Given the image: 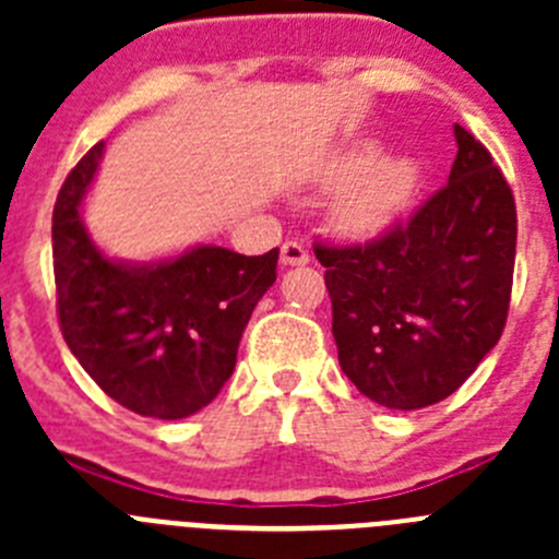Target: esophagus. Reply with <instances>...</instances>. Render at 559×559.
<instances>
[{
    "mask_svg": "<svg viewBox=\"0 0 559 559\" xmlns=\"http://www.w3.org/2000/svg\"><path fill=\"white\" fill-rule=\"evenodd\" d=\"M280 260H283V265H305L310 260V254L302 243L288 240V243H283V249H280Z\"/></svg>",
    "mask_w": 559,
    "mask_h": 559,
    "instance_id": "34e87169",
    "label": "esophagus"
}]
</instances>
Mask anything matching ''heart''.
<instances>
[{
    "label": "heart",
    "mask_w": 559,
    "mask_h": 559,
    "mask_svg": "<svg viewBox=\"0 0 559 559\" xmlns=\"http://www.w3.org/2000/svg\"><path fill=\"white\" fill-rule=\"evenodd\" d=\"M374 145H364L335 167L341 179L358 176L335 204V224L347 235H374L392 224L419 185V170L412 159L394 156L374 162Z\"/></svg>",
    "instance_id": "obj_1"
}]
</instances>
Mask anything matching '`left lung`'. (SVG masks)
Here are the masks:
<instances>
[{
    "mask_svg": "<svg viewBox=\"0 0 559 559\" xmlns=\"http://www.w3.org/2000/svg\"><path fill=\"white\" fill-rule=\"evenodd\" d=\"M442 190L378 240L316 243L338 364L360 394L414 412L451 397L498 344L518 215L490 151L464 131Z\"/></svg>",
    "mask_w": 559,
    "mask_h": 559,
    "instance_id": "8db88e82",
    "label": "left lung"
}]
</instances>
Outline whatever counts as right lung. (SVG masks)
<instances>
[{"label":"right lung","instance_id":"right-lung-1","mask_svg":"<svg viewBox=\"0 0 559 559\" xmlns=\"http://www.w3.org/2000/svg\"><path fill=\"white\" fill-rule=\"evenodd\" d=\"M103 142L72 167L52 210L58 322L97 386L128 412L181 419L218 397L280 249L246 257L195 246L159 263L103 254L81 218Z\"/></svg>","mask_w":559,"mask_h":559}]
</instances>
